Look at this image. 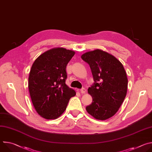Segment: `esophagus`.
Instances as JSON below:
<instances>
[{
  "instance_id": "obj_1",
  "label": "esophagus",
  "mask_w": 152,
  "mask_h": 152,
  "mask_svg": "<svg viewBox=\"0 0 152 152\" xmlns=\"http://www.w3.org/2000/svg\"><path fill=\"white\" fill-rule=\"evenodd\" d=\"M80 92L82 93V94H85L86 93V89L84 88H82L80 90Z\"/></svg>"
}]
</instances>
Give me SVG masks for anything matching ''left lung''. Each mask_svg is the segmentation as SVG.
I'll return each mask as SVG.
<instances>
[{"label": "left lung", "instance_id": "1", "mask_svg": "<svg viewBox=\"0 0 152 152\" xmlns=\"http://www.w3.org/2000/svg\"><path fill=\"white\" fill-rule=\"evenodd\" d=\"M81 58L89 64L95 82L88 89L93 102L86 110L97 120L110 118L118 111L127 94L128 80L123 64L100 49L86 52Z\"/></svg>", "mask_w": 152, "mask_h": 152}]
</instances>
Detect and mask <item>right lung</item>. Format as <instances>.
Returning a JSON list of instances; mask_svg holds the SVG:
<instances>
[{
  "label": "right lung",
  "instance_id": "add662e5",
  "mask_svg": "<svg viewBox=\"0 0 152 152\" xmlns=\"http://www.w3.org/2000/svg\"><path fill=\"white\" fill-rule=\"evenodd\" d=\"M75 54L62 48L50 49L34 62L28 78V88L37 113L47 120L60 117L76 92L66 83V66Z\"/></svg>",
  "mask_w": 152,
  "mask_h": 152
}]
</instances>
